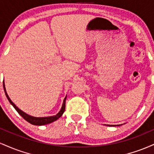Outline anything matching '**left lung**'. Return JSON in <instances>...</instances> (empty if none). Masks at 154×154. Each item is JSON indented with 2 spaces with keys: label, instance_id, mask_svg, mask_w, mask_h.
<instances>
[{
  "label": "left lung",
  "instance_id": "obj_1",
  "mask_svg": "<svg viewBox=\"0 0 154 154\" xmlns=\"http://www.w3.org/2000/svg\"><path fill=\"white\" fill-rule=\"evenodd\" d=\"M109 126H115V125H109Z\"/></svg>",
  "mask_w": 154,
  "mask_h": 154
}]
</instances>
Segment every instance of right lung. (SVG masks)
<instances>
[{
    "mask_svg": "<svg viewBox=\"0 0 154 154\" xmlns=\"http://www.w3.org/2000/svg\"><path fill=\"white\" fill-rule=\"evenodd\" d=\"M3 88H4L5 93H6L7 98H8V101L10 102V103L11 104V105L13 106L14 107V109H16V110H17V112H18L19 114H20V115L22 116V117L24 118V119H25L26 122H28L29 123L32 124V125H48V124H50L51 122H53L56 121V120H57L58 119H59V118L61 117V116H62L63 113L64 112V111H65V103H66V96L65 97V98L63 99V105H62V107H61V109L60 110L59 112L57 114H56V115L52 116H48V117H34V116H29V115H28V114H26V113L23 112L22 110H20V109H19L18 107L16 106L15 104L11 101V100L10 99V98L8 97V94H7V93L6 91V88H5V85H4V81H3Z\"/></svg>",
    "mask_w": 154,
    "mask_h": 154,
    "instance_id": "right-lung-1",
    "label": "right lung"
}]
</instances>
